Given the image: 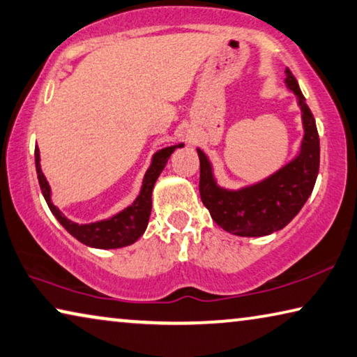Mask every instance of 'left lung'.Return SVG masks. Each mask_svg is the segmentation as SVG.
<instances>
[{"instance_id":"left-lung-1","label":"left lung","mask_w":357,"mask_h":357,"mask_svg":"<svg viewBox=\"0 0 357 357\" xmlns=\"http://www.w3.org/2000/svg\"><path fill=\"white\" fill-rule=\"evenodd\" d=\"M286 86L297 97L302 109L303 139L296 158L260 183L238 190L224 189L216 183L213 165L205 152L200 158V197L214 222L238 236H264L284 229L297 216L313 192L319 172V135L314 117L289 68Z\"/></svg>"}]
</instances>
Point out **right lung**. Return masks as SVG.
Returning a JSON list of instances; mask_svg holds the SVG:
<instances>
[{"label":"right lung","instance_id":"right-lung-1","mask_svg":"<svg viewBox=\"0 0 357 357\" xmlns=\"http://www.w3.org/2000/svg\"><path fill=\"white\" fill-rule=\"evenodd\" d=\"M183 143L168 146V148L158 149L154 155H152L151 167L144 174L143 185H141L139 195L135 199L132 205L122 209L121 213L114 214L109 219L97 220V222L90 224H77L63 216V213L56 208L52 200H50V185L47 183L46 176L41 172V163H39V149H35V162H36V173L39 188L47 202V206L52 211L56 220L63 225L76 240H79L84 245L98 248V250H116V248H123L132 245L137 241L141 235L144 234L146 227H148L151 209H152V189L157 178L160 176L162 169L165 168L169 155L173 154L176 148H183Z\"/></svg>","mask_w":357,"mask_h":357}]
</instances>
